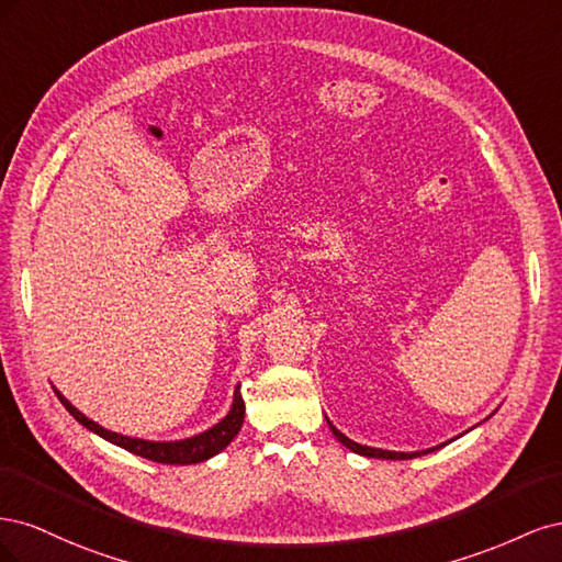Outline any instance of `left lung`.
I'll list each match as a JSON object with an SVG mask.
<instances>
[{
  "label": "left lung",
  "mask_w": 562,
  "mask_h": 562,
  "mask_svg": "<svg viewBox=\"0 0 562 562\" xmlns=\"http://www.w3.org/2000/svg\"><path fill=\"white\" fill-rule=\"evenodd\" d=\"M328 427H330V431L335 434V438L339 440V443L347 446L351 452H359V454H363V457H378V459H413V457L431 452V450H422V452H389V450H380V448H368V446L353 443V440L347 438L342 431H337L330 422H328Z\"/></svg>",
  "instance_id": "obj_1"
}]
</instances>
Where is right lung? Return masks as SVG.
Returning <instances> with one entry per match:
<instances>
[{
	"label": "right lung",
	"mask_w": 562,
	"mask_h": 562,
	"mask_svg": "<svg viewBox=\"0 0 562 562\" xmlns=\"http://www.w3.org/2000/svg\"><path fill=\"white\" fill-rule=\"evenodd\" d=\"M56 396L60 398V403L67 407V413H70L79 424L83 427L91 429L93 434L103 436L110 443L124 448L133 454L151 459V462H159V464H196L203 462V459H209L217 452H223L234 436L239 434L241 424H244V415H246V405L241 398V386H236L234 391V403H232V411L227 413V417L223 422H217L213 429L203 431L199 436L192 438H184V440H168V443H155V440H143V438H128L122 434H114L100 427L93 419H89L87 415H81L77 407L67 401L60 391H56Z\"/></svg>",
	"instance_id": "1"
}]
</instances>
